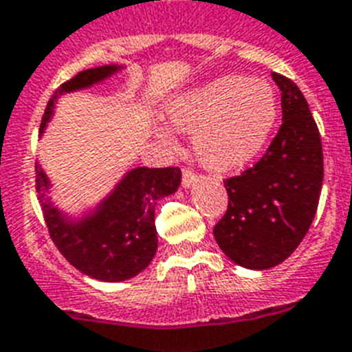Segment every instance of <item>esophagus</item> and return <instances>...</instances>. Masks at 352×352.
<instances>
[{"label":"esophagus","mask_w":352,"mask_h":352,"mask_svg":"<svg viewBox=\"0 0 352 352\" xmlns=\"http://www.w3.org/2000/svg\"><path fill=\"white\" fill-rule=\"evenodd\" d=\"M195 182H199V175L193 173L191 170H188V168H184L182 170V188H191Z\"/></svg>","instance_id":"obj_1"}]
</instances>
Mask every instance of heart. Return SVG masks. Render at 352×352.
I'll list each match as a JSON object with an SVG mask.
<instances>
[{"label": "heart", "mask_w": 352, "mask_h": 352, "mask_svg": "<svg viewBox=\"0 0 352 352\" xmlns=\"http://www.w3.org/2000/svg\"><path fill=\"white\" fill-rule=\"evenodd\" d=\"M173 131L191 134L195 157L217 173L247 166L267 146L279 118L276 89L259 78L223 75L168 102ZM159 138L171 132L159 126Z\"/></svg>", "instance_id": "1"}]
</instances>
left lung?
Segmentation results:
<instances>
[{"instance_id": "8db88e82", "label": "left lung", "mask_w": 352, "mask_h": 352, "mask_svg": "<svg viewBox=\"0 0 352 352\" xmlns=\"http://www.w3.org/2000/svg\"><path fill=\"white\" fill-rule=\"evenodd\" d=\"M272 78L281 91L283 125L252 168L223 182L229 206L212 231L221 252L250 270L276 267L299 247L324 179L320 134L308 102L294 80L279 73Z\"/></svg>"}]
</instances>
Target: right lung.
<instances>
[{
  "label": "right lung",
  "mask_w": 352,
  "mask_h": 352,
  "mask_svg": "<svg viewBox=\"0 0 352 352\" xmlns=\"http://www.w3.org/2000/svg\"><path fill=\"white\" fill-rule=\"evenodd\" d=\"M120 64L80 71L55 91L44 111L41 134L53 116L60 94L87 89L116 75ZM181 186L179 168H132L114 190L80 217H71L52 202L46 171L35 162V188L53 243L85 276L105 283L132 279L148 267L157 252L155 206Z\"/></svg>",
  "instance_id": "add662e5"
}]
</instances>
